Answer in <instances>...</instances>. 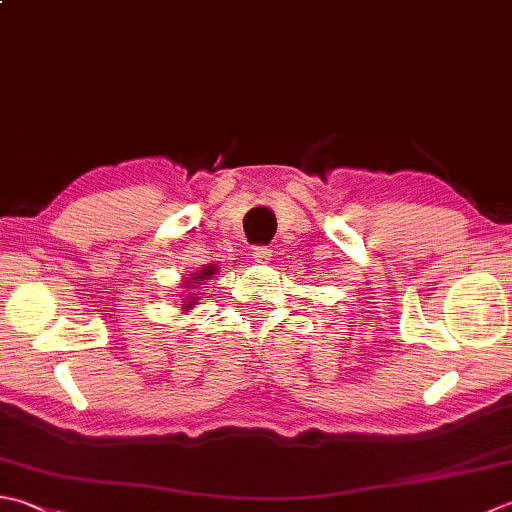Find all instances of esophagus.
I'll list each match as a JSON object with an SVG mask.
<instances>
[{
  "label": "esophagus",
  "mask_w": 512,
  "mask_h": 512,
  "mask_svg": "<svg viewBox=\"0 0 512 512\" xmlns=\"http://www.w3.org/2000/svg\"><path fill=\"white\" fill-rule=\"evenodd\" d=\"M253 259L257 264H268L270 262V250L266 246H257L255 253H253Z\"/></svg>",
  "instance_id": "esophagus-1"
}]
</instances>
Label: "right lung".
I'll list each match as a JSON object with an SVG mask.
<instances>
[{"label": "right lung", "instance_id": "add662e5", "mask_svg": "<svg viewBox=\"0 0 512 512\" xmlns=\"http://www.w3.org/2000/svg\"><path fill=\"white\" fill-rule=\"evenodd\" d=\"M219 273V268H217V264H206V266H202L199 270H195V273H190V277H186L184 282H182V302H179V308L184 310V313H190V310H193L197 304H199V293L197 290H202V288H206V282L210 277H215Z\"/></svg>", "mask_w": 512, "mask_h": 512}]
</instances>
